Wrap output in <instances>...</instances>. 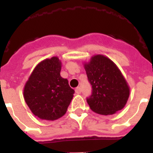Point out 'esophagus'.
Segmentation results:
<instances>
[{
    "instance_id": "1",
    "label": "esophagus",
    "mask_w": 153,
    "mask_h": 153,
    "mask_svg": "<svg viewBox=\"0 0 153 153\" xmlns=\"http://www.w3.org/2000/svg\"><path fill=\"white\" fill-rule=\"evenodd\" d=\"M75 92H76V93H77V94H79V93H81V88H80V87H79V86L76 87V88L75 89Z\"/></svg>"
}]
</instances>
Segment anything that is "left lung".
I'll list each match as a JSON object with an SVG mask.
<instances>
[{"label":"left lung","mask_w":153,"mask_h":153,"mask_svg":"<svg viewBox=\"0 0 153 153\" xmlns=\"http://www.w3.org/2000/svg\"><path fill=\"white\" fill-rule=\"evenodd\" d=\"M92 94L86 101L93 112L113 115L123 109L129 97V86L120 69L103 55H94L84 63Z\"/></svg>","instance_id":"1"}]
</instances>
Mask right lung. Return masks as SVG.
<instances>
[{
  "label": "right lung",
  "instance_id": "add662e5",
  "mask_svg": "<svg viewBox=\"0 0 153 153\" xmlns=\"http://www.w3.org/2000/svg\"><path fill=\"white\" fill-rule=\"evenodd\" d=\"M61 64L57 56L40 62L24 86V100L41 120L53 121L63 117L74 97L68 80L60 76Z\"/></svg>",
  "mask_w": 153,
  "mask_h": 153
}]
</instances>
